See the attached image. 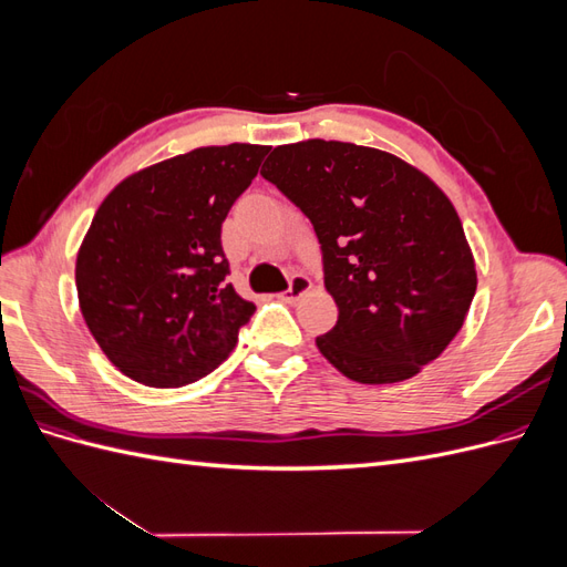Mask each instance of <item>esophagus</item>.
<instances>
[{
  "instance_id": "1",
  "label": "esophagus",
  "mask_w": 567,
  "mask_h": 567,
  "mask_svg": "<svg viewBox=\"0 0 567 567\" xmlns=\"http://www.w3.org/2000/svg\"><path fill=\"white\" fill-rule=\"evenodd\" d=\"M310 288H312V281L307 279L305 274H293V277H290L288 288H286V293H284V300L296 302V300H300Z\"/></svg>"
}]
</instances>
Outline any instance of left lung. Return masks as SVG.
<instances>
[{
    "label": "left lung",
    "mask_w": 567,
    "mask_h": 567,
    "mask_svg": "<svg viewBox=\"0 0 567 567\" xmlns=\"http://www.w3.org/2000/svg\"><path fill=\"white\" fill-rule=\"evenodd\" d=\"M312 221L338 321L319 352L350 381L416 375L458 333L477 288L442 188L392 153L348 142L277 146L260 173Z\"/></svg>",
    "instance_id": "obj_1"
}]
</instances>
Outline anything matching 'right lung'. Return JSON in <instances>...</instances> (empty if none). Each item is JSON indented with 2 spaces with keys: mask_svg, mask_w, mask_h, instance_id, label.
Segmentation results:
<instances>
[{
  "mask_svg": "<svg viewBox=\"0 0 567 567\" xmlns=\"http://www.w3.org/2000/svg\"><path fill=\"white\" fill-rule=\"evenodd\" d=\"M269 146H203L140 169L99 205L75 262L99 348L132 381L182 388L231 354L255 305L227 281L221 221Z\"/></svg>",
  "mask_w": 567,
  "mask_h": 567,
  "instance_id": "add662e5",
  "label": "right lung"
}]
</instances>
